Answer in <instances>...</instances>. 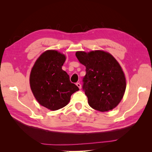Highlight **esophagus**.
Here are the masks:
<instances>
[{
    "label": "esophagus",
    "instance_id": "esophagus-1",
    "mask_svg": "<svg viewBox=\"0 0 152 152\" xmlns=\"http://www.w3.org/2000/svg\"><path fill=\"white\" fill-rule=\"evenodd\" d=\"M76 85H77V86L79 87V88L80 89H81V84L79 83V82H77V83L76 84Z\"/></svg>",
    "mask_w": 152,
    "mask_h": 152
}]
</instances>
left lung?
I'll list each match as a JSON object with an SVG mask.
<instances>
[{
  "label": "left lung",
  "mask_w": 152,
  "mask_h": 152,
  "mask_svg": "<svg viewBox=\"0 0 152 152\" xmlns=\"http://www.w3.org/2000/svg\"><path fill=\"white\" fill-rule=\"evenodd\" d=\"M75 55L86 66L82 89L90 107L102 112L115 108L126 88L125 75L116 59L102 50L77 51Z\"/></svg>",
  "instance_id": "8db88e82"
}]
</instances>
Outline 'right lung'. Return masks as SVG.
Here are the masks:
<instances>
[{
	"mask_svg": "<svg viewBox=\"0 0 152 152\" xmlns=\"http://www.w3.org/2000/svg\"><path fill=\"white\" fill-rule=\"evenodd\" d=\"M65 56L55 50L40 55L31 69L30 84L37 102L50 110L60 109L69 103L72 94L79 89L62 70Z\"/></svg>",
	"mask_w": 152,
	"mask_h": 152,
	"instance_id": "add662e5",
	"label": "right lung"
}]
</instances>
